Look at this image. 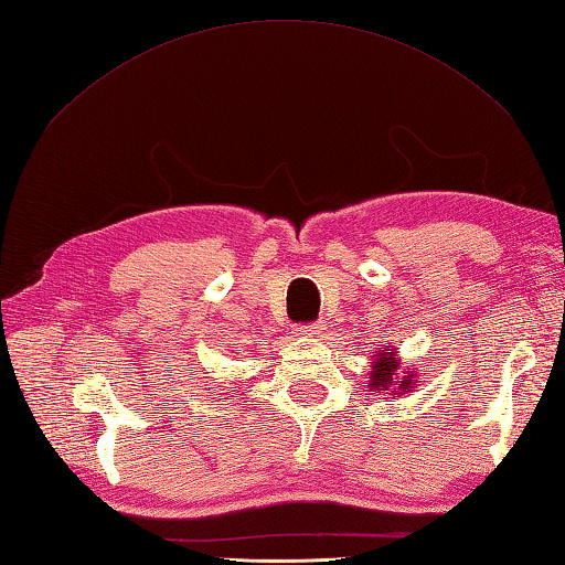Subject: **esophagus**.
I'll return each mask as SVG.
<instances>
[{
  "label": "esophagus",
  "instance_id": "esophagus-1",
  "mask_svg": "<svg viewBox=\"0 0 565 565\" xmlns=\"http://www.w3.org/2000/svg\"><path fill=\"white\" fill-rule=\"evenodd\" d=\"M321 326L319 323H301L299 328H297V333L299 335H319L321 333Z\"/></svg>",
  "mask_w": 565,
  "mask_h": 565
}]
</instances>
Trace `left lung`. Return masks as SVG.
<instances>
[{"label": "left lung", "mask_w": 565, "mask_h": 565, "mask_svg": "<svg viewBox=\"0 0 565 565\" xmlns=\"http://www.w3.org/2000/svg\"><path fill=\"white\" fill-rule=\"evenodd\" d=\"M374 371H371V388H388V386H401V388H415L412 386L409 376L405 381H395V369H397V360L393 352H383L376 354V362H374Z\"/></svg>", "instance_id": "left-lung-1"}]
</instances>
